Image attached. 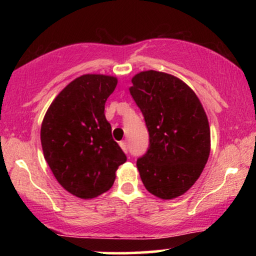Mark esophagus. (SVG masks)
Segmentation results:
<instances>
[{
	"instance_id": "1",
	"label": "esophagus",
	"mask_w": 256,
	"mask_h": 256,
	"mask_svg": "<svg viewBox=\"0 0 256 256\" xmlns=\"http://www.w3.org/2000/svg\"><path fill=\"white\" fill-rule=\"evenodd\" d=\"M120 146H121V149L124 150V152L127 154L128 152V146H127V143H126L124 141H122V142H120Z\"/></svg>"
}]
</instances>
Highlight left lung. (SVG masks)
I'll return each instance as SVG.
<instances>
[{"instance_id": "obj_1", "label": "left lung", "mask_w": 256, "mask_h": 256, "mask_svg": "<svg viewBox=\"0 0 256 256\" xmlns=\"http://www.w3.org/2000/svg\"><path fill=\"white\" fill-rule=\"evenodd\" d=\"M129 88L149 132L136 162L146 190L160 199L185 194L204 170L211 149L208 120L196 93L177 76L140 72Z\"/></svg>"}]
</instances>
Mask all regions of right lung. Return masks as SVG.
<instances>
[{
  "label": "right lung",
  "instance_id": "1",
  "mask_svg": "<svg viewBox=\"0 0 256 256\" xmlns=\"http://www.w3.org/2000/svg\"><path fill=\"white\" fill-rule=\"evenodd\" d=\"M115 76L84 74L56 96L40 128L44 157L58 183L76 197L96 198L112 188L127 160L112 138L104 104Z\"/></svg>",
  "mask_w": 256,
  "mask_h": 256
}]
</instances>
